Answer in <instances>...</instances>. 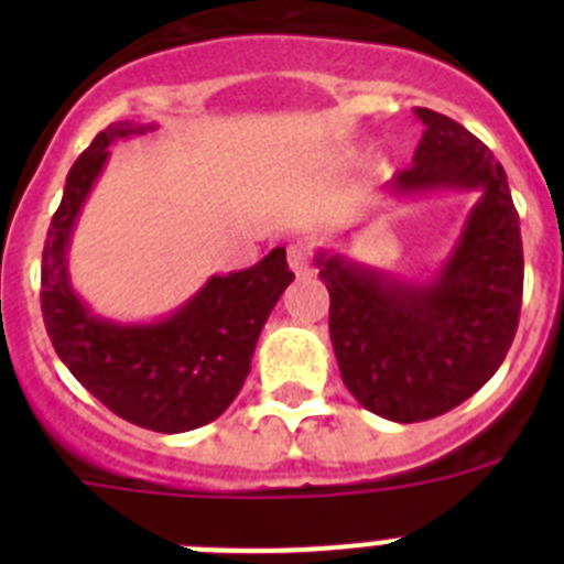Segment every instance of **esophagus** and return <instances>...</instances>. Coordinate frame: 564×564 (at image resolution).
<instances>
[{
  "instance_id": "obj_1",
  "label": "esophagus",
  "mask_w": 564,
  "mask_h": 564,
  "mask_svg": "<svg viewBox=\"0 0 564 564\" xmlns=\"http://www.w3.org/2000/svg\"><path fill=\"white\" fill-rule=\"evenodd\" d=\"M288 265H291V271L296 273V276H307V273L313 271L311 246H305V242H296V246L288 248Z\"/></svg>"
}]
</instances>
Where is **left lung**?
<instances>
[{
  "mask_svg": "<svg viewBox=\"0 0 564 564\" xmlns=\"http://www.w3.org/2000/svg\"><path fill=\"white\" fill-rule=\"evenodd\" d=\"M423 138L387 192H480L455 248L430 282H406L344 253L318 251L330 338L344 387L395 423L455 410L500 370L522 305V239L506 172L475 134L415 107Z\"/></svg>",
  "mask_w": 564,
  "mask_h": 564,
  "instance_id": "obj_1",
  "label": "left lung"
}]
</instances>
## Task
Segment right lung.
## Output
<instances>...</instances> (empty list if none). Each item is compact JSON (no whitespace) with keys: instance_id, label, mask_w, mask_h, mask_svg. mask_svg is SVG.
<instances>
[{"instance_id":"1","label":"right lung","mask_w":564,"mask_h":564,"mask_svg":"<svg viewBox=\"0 0 564 564\" xmlns=\"http://www.w3.org/2000/svg\"><path fill=\"white\" fill-rule=\"evenodd\" d=\"M152 123H109L82 152L64 183L42 253V313L67 370L123 421L177 435L206 426L231 406L257 338L293 282L285 248H273L246 271L212 276L200 291L158 322H112L89 311L69 282V237L87 194L109 161V147Z\"/></svg>"}]
</instances>
